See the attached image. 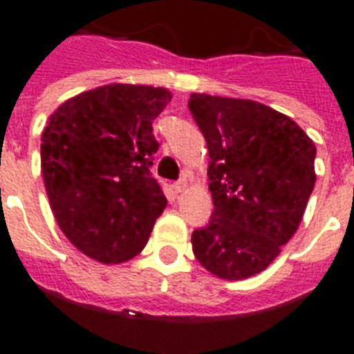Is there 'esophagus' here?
Listing matches in <instances>:
<instances>
[{
    "mask_svg": "<svg viewBox=\"0 0 354 354\" xmlns=\"http://www.w3.org/2000/svg\"><path fill=\"white\" fill-rule=\"evenodd\" d=\"M172 189H174V193H176V194L183 193V191L187 189V180L183 178V180H180V182L174 183V185H172Z\"/></svg>",
    "mask_w": 354,
    "mask_h": 354,
    "instance_id": "obj_1",
    "label": "esophagus"
}]
</instances>
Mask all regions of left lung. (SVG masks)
I'll list each match as a JSON object with an SVG mask.
<instances>
[{
	"mask_svg": "<svg viewBox=\"0 0 354 354\" xmlns=\"http://www.w3.org/2000/svg\"><path fill=\"white\" fill-rule=\"evenodd\" d=\"M207 143L213 215L194 230V257L216 277L261 274L297 232L316 183L313 139L288 115L248 99L193 93Z\"/></svg>",
	"mask_w": 354,
	"mask_h": 354,
	"instance_id": "1",
	"label": "left lung"
}]
</instances>
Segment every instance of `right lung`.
Segmentation results:
<instances>
[{"label": "right lung", "mask_w": 354, "mask_h": 354, "mask_svg": "<svg viewBox=\"0 0 354 354\" xmlns=\"http://www.w3.org/2000/svg\"><path fill=\"white\" fill-rule=\"evenodd\" d=\"M165 88L106 84L62 102L41 133V174L62 233L102 264L145 248L167 205L150 174L154 121L171 102Z\"/></svg>", "instance_id": "add662e5"}]
</instances>
